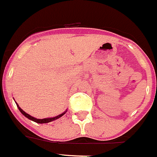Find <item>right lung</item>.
<instances>
[{
  "instance_id": "1",
  "label": "right lung",
  "mask_w": 157,
  "mask_h": 157,
  "mask_svg": "<svg viewBox=\"0 0 157 157\" xmlns=\"http://www.w3.org/2000/svg\"><path fill=\"white\" fill-rule=\"evenodd\" d=\"M16 105H17V108H18L19 111H20V112H21V114H22L23 115H25V116L26 118H29V119L32 120V121H35V122L40 123V124H43V123H49V122H50V121H54V120L58 119L59 118H60V117H62L63 115H64V114H66V112H67V111H66V112H64L63 113H62V114H60V115H57V116H56V117H53V118H42V119H39V118H34V117L31 116L30 115H29V114H27V113H26V112H25L24 111H23V110L21 109V108L18 106V105H17V103H16Z\"/></svg>"
}]
</instances>
